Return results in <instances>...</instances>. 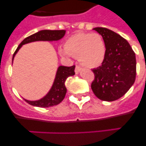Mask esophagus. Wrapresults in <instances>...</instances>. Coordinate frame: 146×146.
I'll return each mask as SVG.
<instances>
[{
  "label": "esophagus",
  "mask_w": 146,
  "mask_h": 146,
  "mask_svg": "<svg viewBox=\"0 0 146 146\" xmlns=\"http://www.w3.org/2000/svg\"><path fill=\"white\" fill-rule=\"evenodd\" d=\"M81 70H82V68L79 66H77L75 68V73L76 74H79L80 72H81Z\"/></svg>",
  "instance_id": "34e87169"
}]
</instances>
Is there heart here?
<instances>
[{
  "label": "heart",
  "mask_w": 146,
  "mask_h": 146,
  "mask_svg": "<svg viewBox=\"0 0 146 146\" xmlns=\"http://www.w3.org/2000/svg\"><path fill=\"white\" fill-rule=\"evenodd\" d=\"M59 52L65 57H78L82 66L96 68L101 66L106 56V44L99 33H77L66 41Z\"/></svg>",
  "instance_id": "b5f03b06"
}]
</instances>
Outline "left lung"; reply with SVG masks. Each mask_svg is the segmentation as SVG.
Wrapping results in <instances>:
<instances>
[{
	"mask_svg": "<svg viewBox=\"0 0 146 146\" xmlns=\"http://www.w3.org/2000/svg\"><path fill=\"white\" fill-rule=\"evenodd\" d=\"M106 44V56L102 66L93 69L95 79L91 89L97 98L113 102L126 94L136 77L135 53L129 42L119 34L105 28H94Z\"/></svg>",
	"mask_w": 146,
	"mask_h": 146,
	"instance_id": "1",
	"label": "left lung"
}]
</instances>
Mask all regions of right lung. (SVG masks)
<instances>
[{
	"label": "right lung",
	"instance_id": "obj_1",
	"mask_svg": "<svg viewBox=\"0 0 146 146\" xmlns=\"http://www.w3.org/2000/svg\"><path fill=\"white\" fill-rule=\"evenodd\" d=\"M65 33L66 31L64 30H55V31L42 30L34 34L31 35L30 36L27 37L23 40L18 46L16 51L13 55L12 62L16 54L17 53L19 50L23 47V45L31 43V42H38V41H44V42L58 41L64 36ZM74 69H75V66H59L56 72L52 86L48 93L44 97L38 100L31 101V100H27L24 99L25 102H27L31 105L39 107V108H49V107H52L58 104L64 100L66 94L67 90L65 86L66 80L69 77L75 74Z\"/></svg>",
	"mask_w": 146,
	"mask_h": 146
}]
</instances>
